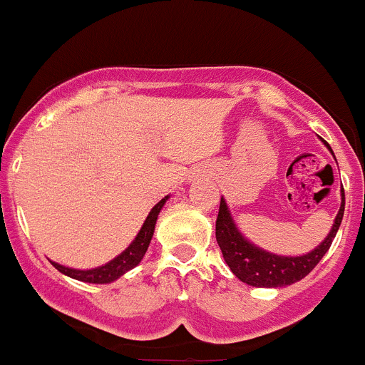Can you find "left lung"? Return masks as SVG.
Wrapping results in <instances>:
<instances>
[{"label":"left lung","instance_id":"obj_1","mask_svg":"<svg viewBox=\"0 0 365 365\" xmlns=\"http://www.w3.org/2000/svg\"><path fill=\"white\" fill-rule=\"evenodd\" d=\"M327 148L334 155L328 144ZM344 205V189H341V208L335 215L330 233L319 246H316L309 253L299 255V257L269 253V251L250 242L237 228L225 197H221V205H219L217 221H215V239L221 247L225 262L240 282L251 285V287H285V285L296 284L302 278H305L319 264L324 253L330 250L331 240L335 239L339 226L342 222Z\"/></svg>","mask_w":365,"mask_h":365}]
</instances>
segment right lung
<instances>
[{
  "instance_id": "add662e5",
  "label": "right lung",
  "mask_w": 365,
  "mask_h": 365,
  "mask_svg": "<svg viewBox=\"0 0 365 365\" xmlns=\"http://www.w3.org/2000/svg\"><path fill=\"white\" fill-rule=\"evenodd\" d=\"M168 200L169 196L162 197V200L151 208L146 221H144L143 228L139 230V233H137L135 239L132 240V244H130L121 255L112 258V260L107 262L105 265H100V267H94V269H73V267H66V265L62 264H56V262L53 260L49 262H51L53 267L58 269L62 274H66V277L69 278H74V280L87 282V284H112V282H115L118 278H121L125 272H128L130 269L135 267V265L144 258L148 247H150L151 237H153L155 233V225H157L158 214H160L162 207H164Z\"/></svg>"
}]
</instances>
